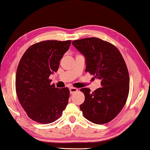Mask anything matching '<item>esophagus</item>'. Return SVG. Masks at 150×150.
Listing matches in <instances>:
<instances>
[{
	"instance_id": "esophagus-1",
	"label": "esophagus",
	"mask_w": 150,
	"mask_h": 150,
	"mask_svg": "<svg viewBox=\"0 0 150 150\" xmlns=\"http://www.w3.org/2000/svg\"><path fill=\"white\" fill-rule=\"evenodd\" d=\"M69 91H70L71 94H73L74 93L77 92L78 91V89H77V88H75V87H70L69 88Z\"/></svg>"
}]
</instances>
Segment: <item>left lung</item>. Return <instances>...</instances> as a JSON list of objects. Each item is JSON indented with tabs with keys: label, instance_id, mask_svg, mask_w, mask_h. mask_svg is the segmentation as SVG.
<instances>
[{
	"label": "left lung",
	"instance_id": "left-lung-1",
	"mask_svg": "<svg viewBox=\"0 0 150 150\" xmlns=\"http://www.w3.org/2000/svg\"><path fill=\"white\" fill-rule=\"evenodd\" d=\"M85 59V71L101 80V87L91 93L81 89L85 101L80 105L84 117L96 124L108 123L122 111L129 89V73L122 54L112 44L90 37L72 42Z\"/></svg>",
	"mask_w": 150,
	"mask_h": 150
}]
</instances>
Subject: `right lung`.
I'll use <instances>...</instances> for the list:
<instances>
[{
	"instance_id": "add662e5",
	"label": "right lung",
	"mask_w": 150,
	"mask_h": 150,
	"mask_svg": "<svg viewBox=\"0 0 150 150\" xmlns=\"http://www.w3.org/2000/svg\"><path fill=\"white\" fill-rule=\"evenodd\" d=\"M71 41H45L30 46L21 59L16 73L18 100L31 120L43 124L54 122L68 104L69 89L51 84Z\"/></svg>"
}]
</instances>
